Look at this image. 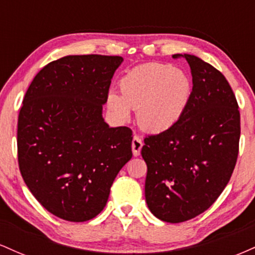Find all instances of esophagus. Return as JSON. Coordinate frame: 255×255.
Returning a JSON list of instances; mask_svg holds the SVG:
<instances>
[{"label": "esophagus", "mask_w": 255, "mask_h": 255, "mask_svg": "<svg viewBox=\"0 0 255 255\" xmlns=\"http://www.w3.org/2000/svg\"><path fill=\"white\" fill-rule=\"evenodd\" d=\"M142 141L141 139H140L139 135H134L133 140H131V150H133V154L134 156H139L140 154V151H141V147H142Z\"/></svg>", "instance_id": "esophagus-1"}]
</instances>
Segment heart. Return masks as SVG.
Segmentation results:
<instances>
[{
	"label": "heart",
	"instance_id": "obj_1",
	"mask_svg": "<svg viewBox=\"0 0 255 255\" xmlns=\"http://www.w3.org/2000/svg\"><path fill=\"white\" fill-rule=\"evenodd\" d=\"M191 78L171 64L146 63L120 80V92H109L108 108L121 121L137 110V121L145 130L160 133L180 121L192 97Z\"/></svg>",
	"mask_w": 255,
	"mask_h": 255
}]
</instances>
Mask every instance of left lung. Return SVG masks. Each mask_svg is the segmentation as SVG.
I'll return each instance as SVG.
<instances>
[{"label":"left lung","instance_id":"obj_1","mask_svg":"<svg viewBox=\"0 0 255 255\" xmlns=\"http://www.w3.org/2000/svg\"><path fill=\"white\" fill-rule=\"evenodd\" d=\"M183 57L193 81L188 107L170 129L145 137L141 148L146 204L168 223L206 211L229 182L239 153L240 111L229 83L201 58Z\"/></svg>","mask_w":255,"mask_h":255}]
</instances>
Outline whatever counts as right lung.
Segmentation results:
<instances>
[{
  "mask_svg": "<svg viewBox=\"0 0 255 255\" xmlns=\"http://www.w3.org/2000/svg\"><path fill=\"white\" fill-rule=\"evenodd\" d=\"M121 56L69 55L34 77L17 120V159L26 186L64 221L95 218L131 156V130L109 127L103 105Z\"/></svg>",
  "mask_w": 255,
  "mask_h": 255,
  "instance_id": "right-lung-1",
  "label": "right lung"
}]
</instances>
